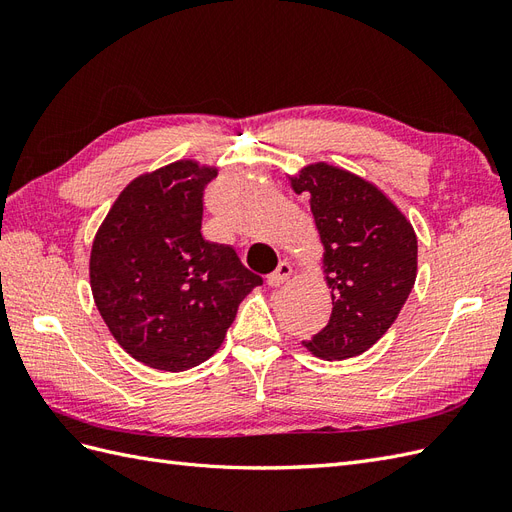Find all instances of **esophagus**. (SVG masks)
Segmentation results:
<instances>
[{
    "instance_id": "obj_1",
    "label": "esophagus",
    "mask_w": 512,
    "mask_h": 512,
    "mask_svg": "<svg viewBox=\"0 0 512 512\" xmlns=\"http://www.w3.org/2000/svg\"><path fill=\"white\" fill-rule=\"evenodd\" d=\"M290 275H292V267H290V262H280V265H277V269L267 277V282L271 284V286H280V284H284V282H288L290 280Z\"/></svg>"
}]
</instances>
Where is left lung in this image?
<instances>
[{
  "instance_id": "left-lung-1",
  "label": "left lung",
  "mask_w": 512,
  "mask_h": 512,
  "mask_svg": "<svg viewBox=\"0 0 512 512\" xmlns=\"http://www.w3.org/2000/svg\"><path fill=\"white\" fill-rule=\"evenodd\" d=\"M290 188L309 198L333 299L329 324L303 346L327 361L363 354L408 301L416 280L414 228L374 183L327 162L301 168Z\"/></svg>"
}]
</instances>
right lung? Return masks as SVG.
Listing matches in <instances>:
<instances>
[{
    "mask_svg": "<svg viewBox=\"0 0 512 512\" xmlns=\"http://www.w3.org/2000/svg\"><path fill=\"white\" fill-rule=\"evenodd\" d=\"M218 168L179 160L136 177L96 232L89 282L108 331L132 359L185 371L218 350L262 277L200 232Z\"/></svg>",
    "mask_w": 512,
    "mask_h": 512,
    "instance_id": "1",
    "label": "right lung"
}]
</instances>
